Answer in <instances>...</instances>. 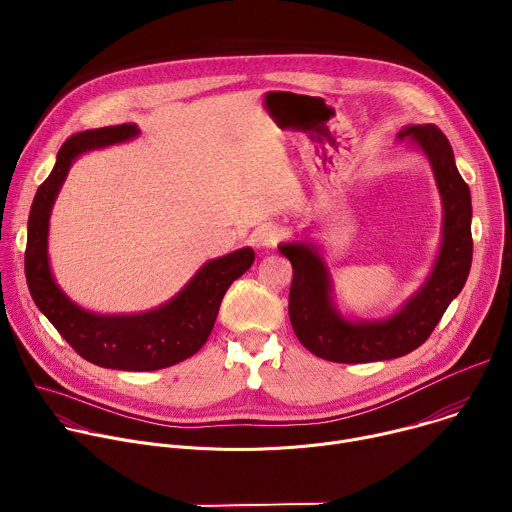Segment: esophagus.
<instances>
[{"label":"esophagus","mask_w":512,"mask_h":512,"mask_svg":"<svg viewBox=\"0 0 512 512\" xmlns=\"http://www.w3.org/2000/svg\"><path fill=\"white\" fill-rule=\"evenodd\" d=\"M283 239V231L277 225H263L253 233V243L263 249H273Z\"/></svg>","instance_id":"34e87169"}]
</instances>
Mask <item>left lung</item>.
<instances>
[{
    "mask_svg": "<svg viewBox=\"0 0 512 512\" xmlns=\"http://www.w3.org/2000/svg\"><path fill=\"white\" fill-rule=\"evenodd\" d=\"M409 139L427 156L444 204L442 247L431 273L401 310L385 320H346L332 302L330 273L310 243H283L279 253L294 267L289 287V320L298 340L332 362H375L409 354L421 346L450 302L460 294L472 265V200L462 180L452 145L435 125H409Z\"/></svg>",
    "mask_w": 512,
    "mask_h": 512,
    "instance_id": "1",
    "label": "left lung"
}]
</instances>
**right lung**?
Masks as SVG:
<instances>
[{"mask_svg":"<svg viewBox=\"0 0 512 512\" xmlns=\"http://www.w3.org/2000/svg\"><path fill=\"white\" fill-rule=\"evenodd\" d=\"M139 133L123 123L70 135L56 156L50 176L40 184L30 216L26 243V281L38 310L85 360L117 371H158L196 354L208 340L218 308L231 283L255 261L251 247L204 263L168 304L125 316H101L70 302L56 285L48 263V221L56 194L81 154L121 143Z\"/></svg>","mask_w":512,"mask_h":512,"instance_id":"obj_1","label":"right lung"}]
</instances>
